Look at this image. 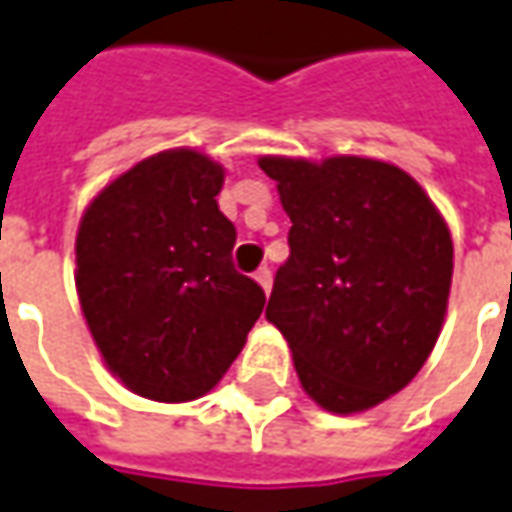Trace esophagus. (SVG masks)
<instances>
[{
  "mask_svg": "<svg viewBox=\"0 0 512 512\" xmlns=\"http://www.w3.org/2000/svg\"><path fill=\"white\" fill-rule=\"evenodd\" d=\"M255 280H257V285H260V288H263V291H271V271H268V268H260V271H257L255 274Z\"/></svg>",
  "mask_w": 512,
  "mask_h": 512,
  "instance_id": "34e87169",
  "label": "esophagus"
}]
</instances>
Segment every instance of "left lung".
I'll return each mask as SVG.
<instances>
[{
  "label": "left lung",
  "mask_w": 512,
  "mask_h": 512,
  "mask_svg": "<svg viewBox=\"0 0 512 512\" xmlns=\"http://www.w3.org/2000/svg\"><path fill=\"white\" fill-rule=\"evenodd\" d=\"M257 166L291 219L266 318L321 410H371L416 377L441 335L455 271L446 219L388 160L260 155Z\"/></svg>",
  "instance_id": "8db88e82"
}]
</instances>
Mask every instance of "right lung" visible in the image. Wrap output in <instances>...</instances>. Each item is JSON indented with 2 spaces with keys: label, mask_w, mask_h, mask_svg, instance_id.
I'll return each instance as SVG.
<instances>
[{
  "label": "right lung",
  "mask_w": 512,
  "mask_h": 512,
  "mask_svg": "<svg viewBox=\"0 0 512 512\" xmlns=\"http://www.w3.org/2000/svg\"><path fill=\"white\" fill-rule=\"evenodd\" d=\"M221 185L219 160L163 149L107 182L80 219L74 282L85 324L107 371L152 402L213 391L266 305L263 288L232 266Z\"/></svg>",
  "instance_id": "1"
}]
</instances>
